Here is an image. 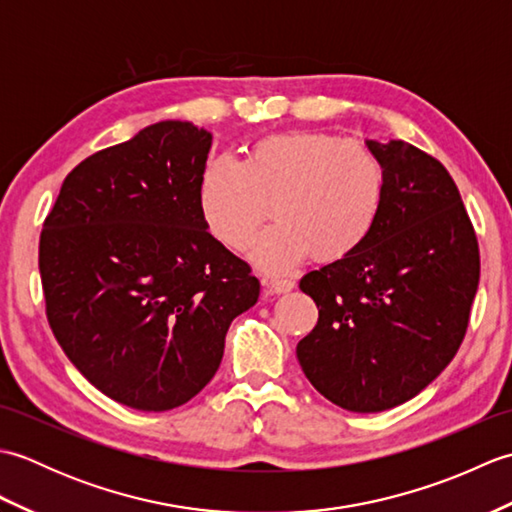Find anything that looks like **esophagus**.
Listing matches in <instances>:
<instances>
[{
	"label": "esophagus",
	"mask_w": 512,
	"mask_h": 512,
	"mask_svg": "<svg viewBox=\"0 0 512 512\" xmlns=\"http://www.w3.org/2000/svg\"><path fill=\"white\" fill-rule=\"evenodd\" d=\"M264 284L273 292H290L292 288H295V281L284 279V277H270L264 281Z\"/></svg>",
	"instance_id": "34e87169"
}]
</instances>
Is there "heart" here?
Segmentation results:
<instances>
[{"mask_svg": "<svg viewBox=\"0 0 512 512\" xmlns=\"http://www.w3.org/2000/svg\"><path fill=\"white\" fill-rule=\"evenodd\" d=\"M385 169L372 149L325 132H288L257 140L246 160L228 156L204 165L198 180L200 217L217 242L253 262L288 273L310 253L323 264L354 255L378 222Z\"/></svg>", "mask_w": 512, "mask_h": 512, "instance_id": "b5f03b06", "label": "heart"}]
</instances>
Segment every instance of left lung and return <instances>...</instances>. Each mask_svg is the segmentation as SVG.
Here are the masks:
<instances>
[{
	"label": "left lung",
	"instance_id": "1",
	"mask_svg": "<svg viewBox=\"0 0 512 512\" xmlns=\"http://www.w3.org/2000/svg\"><path fill=\"white\" fill-rule=\"evenodd\" d=\"M385 169L378 222L354 255L303 275L319 321L297 345L314 389L356 413L418 396L469 328L480 248L442 162L405 140H367Z\"/></svg>",
	"mask_w": 512,
	"mask_h": 512
}]
</instances>
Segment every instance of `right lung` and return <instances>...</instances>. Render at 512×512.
Here are the masks:
<instances>
[{
    "instance_id": "1",
    "label": "right lung",
    "mask_w": 512,
    "mask_h": 512,
    "mask_svg": "<svg viewBox=\"0 0 512 512\" xmlns=\"http://www.w3.org/2000/svg\"><path fill=\"white\" fill-rule=\"evenodd\" d=\"M211 140L187 121L140 129L76 165L43 222L50 328L96 389L132 409L167 411L200 394L228 325L259 297L250 266L200 217Z\"/></svg>"
}]
</instances>
